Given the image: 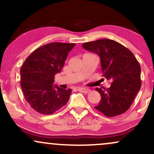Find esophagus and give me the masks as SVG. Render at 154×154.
Wrapping results in <instances>:
<instances>
[{"mask_svg": "<svg viewBox=\"0 0 154 154\" xmlns=\"http://www.w3.org/2000/svg\"><path fill=\"white\" fill-rule=\"evenodd\" d=\"M78 91L81 93H88L91 90L88 89V88H78Z\"/></svg>", "mask_w": 154, "mask_h": 154, "instance_id": "esophagus-1", "label": "esophagus"}]
</instances>
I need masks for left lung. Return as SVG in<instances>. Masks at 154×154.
<instances>
[{
	"mask_svg": "<svg viewBox=\"0 0 154 154\" xmlns=\"http://www.w3.org/2000/svg\"><path fill=\"white\" fill-rule=\"evenodd\" d=\"M82 47L98 55L103 77L112 82L109 88H95L101 99L95 108L109 117L124 114L140 89L139 62L128 48L113 40L100 39Z\"/></svg>",
	"mask_w": 154,
	"mask_h": 154,
	"instance_id": "obj_1",
	"label": "left lung"
}]
</instances>
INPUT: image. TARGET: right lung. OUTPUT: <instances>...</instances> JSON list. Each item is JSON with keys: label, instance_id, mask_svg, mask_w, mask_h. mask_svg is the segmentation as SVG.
<instances>
[{"label": "right lung", "instance_id": "right-lung-1", "mask_svg": "<svg viewBox=\"0 0 154 154\" xmlns=\"http://www.w3.org/2000/svg\"><path fill=\"white\" fill-rule=\"evenodd\" d=\"M75 43H51L33 51L21 68V87L29 106L42 114H52L68 102L71 89L53 85Z\"/></svg>", "mask_w": 154, "mask_h": 154}]
</instances>
